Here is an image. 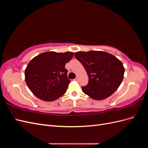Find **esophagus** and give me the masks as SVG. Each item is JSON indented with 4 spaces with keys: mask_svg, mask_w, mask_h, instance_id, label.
<instances>
[{
    "mask_svg": "<svg viewBox=\"0 0 148 148\" xmlns=\"http://www.w3.org/2000/svg\"><path fill=\"white\" fill-rule=\"evenodd\" d=\"M75 81L78 82V77H77V78H76L75 79Z\"/></svg>",
    "mask_w": 148,
    "mask_h": 148,
    "instance_id": "esophagus-1",
    "label": "esophagus"
}]
</instances>
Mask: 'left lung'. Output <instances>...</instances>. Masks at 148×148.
Segmentation results:
<instances>
[{
	"label": "left lung",
	"instance_id": "left-lung-1",
	"mask_svg": "<svg viewBox=\"0 0 148 148\" xmlns=\"http://www.w3.org/2000/svg\"><path fill=\"white\" fill-rule=\"evenodd\" d=\"M75 57L84 66L89 77L83 92L95 100H102L117 90L122 83L125 69L114 56L104 51L77 52Z\"/></svg>",
	"mask_w": 148,
	"mask_h": 148
}]
</instances>
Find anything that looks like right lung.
Returning <instances> with one entry per match:
<instances>
[{"label": "right lung", "mask_w": 148, "mask_h": 148, "mask_svg": "<svg viewBox=\"0 0 148 148\" xmlns=\"http://www.w3.org/2000/svg\"><path fill=\"white\" fill-rule=\"evenodd\" d=\"M73 56L72 52L49 51L34 57L25 72V81L31 91L44 101H54L64 95L70 82L65 66Z\"/></svg>", "instance_id": "1"}]
</instances>
